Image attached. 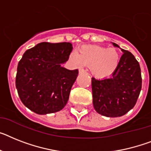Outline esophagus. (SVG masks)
<instances>
[{
  "mask_svg": "<svg viewBox=\"0 0 151 151\" xmlns=\"http://www.w3.org/2000/svg\"><path fill=\"white\" fill-rule=\"evenodd\" d=\"M86 73V70L83 69H80L79 70V73Z\"/></svg>",
  "mask_w": 151,
  "mask_h": 151,
  "instance_id": "esophagus-1",
  "label": "esophagus"
}]
</instances>
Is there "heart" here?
Masks as SVG:
<instances>
[{
	"label": "heart",
	"instance_id": "b5f03b06",
	"mask_svg": "<svg viewBox=\"0 0 151 151\" xmlns=\"http://www.w3.org/2000/svg\"><path fill=\"white\" fill-rule=\"evenodd\" d=\"M70 60L76 67L89 66L91 73L97 78H104L114 71L119 63V54L114 48L99 46H83L78 54L71 53Z\"/></svg>",
	"mask_w": 151,
	"mask_h": 151
}]
</instances>
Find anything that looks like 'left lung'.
I'll list each match as a JSON object with an SVG mask.
<instances>
[{
    "mask_svg": "<svg viewBox=\"0 0 151 151\" xmlns=\"http://www.w3.org/2000/svg\"><path fill=\"white\" fill-rule=\"evenodd\" d=\"M121 50L124 54L110 78L91 79L93 107L98 114L108 117L121 116L130 111L142 87L140 64L130 51Z\"/></svg>",
    "mask_w": 151,
    "mask_h": 151,
    "instance_id": "1",
    "label": "left lung"
}]
</instances>
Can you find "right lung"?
Listing matches in <instances>:
<instances>
[{
	"label": "right lung",
	"mask_w": 151,
	"mask_h": 151,
	"mask_svg": "<svg viewBox=\"0 0 151 151\" xmlns=\"http://www.w3.org/2000/svg\"><path fill=\"white\" fill-rule=\"evenodd\" d=\"M73 47L69 42H42L26 50L17 65L16 87L22 103L37 114L65 107L78 70L61 67Z\"/></svg>",
	"instance_id": "right-lung-1"
}]
</instances>
